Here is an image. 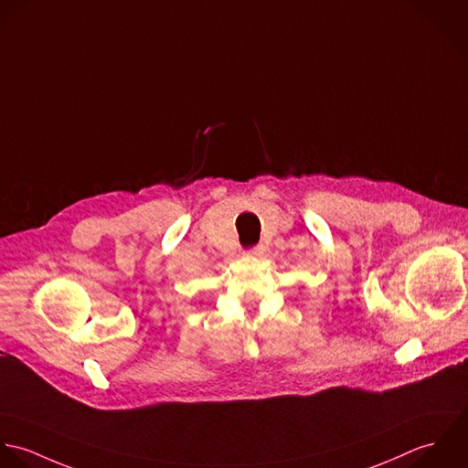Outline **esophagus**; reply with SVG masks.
<instances>
[{"label":"esophagus","instance_id":"34e87169","mask_svg":"<svg viewBox=\"0 0 468 468\" xmlns=\"http://www.w3.org/2000/svg\"><path fill=\"white\" fill-rule=\"evenodd\" d=\"M264 251H266L264 246H255V248H250V250L246 251V255H250V257H262Z\"/></svg>","mask_w":468,"mask_h":468}]
</instances>
